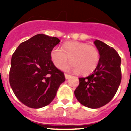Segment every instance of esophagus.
Instances as JSON below:
<instances>
[{
    "label": "esophagus",
    "mask_w": 131,
    "mask_h": 131,
    "mask_svg": "<svg viewBox=\"0 0 131 131\" xmlns=\"http://www.w3.org/2000/svg\"><path fill=\"white\" fill-rule=\"evenodd\" d=\"M64 75H65V78H66V79H68L69 77H71V75H68V74H66V73H65Z\"/></svg>",
    "instance_id": "1"
}]
</instances>
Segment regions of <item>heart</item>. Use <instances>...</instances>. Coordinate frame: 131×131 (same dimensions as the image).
Instances as JSON below:
<instances>
[{
  "instance_id": "b5f03b06",
  "label": "heart",
  "mask_w": 131,
  "mask_h": 131,
  "mask_svg": "<svg viewBox=\"0 0 131 131\" xmlns=\"http://www.w3.org/2000/svg\"><path fill=\"white\" fill-rule=\"evenodd\" d=\"M50 56L54 65L58 69L62 68L69 58L70 63L63 69L78 72L82 75L93 72L100 60V54L95 47L75 41L65 43L63 49L59 47H54Z\"/></svg>"
}]
</instances>
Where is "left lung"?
<instances>
[{
    "instance_id": "1",
    "label": "left lung",
    "mask_w": 131,
    "mask_h": 131,
    "mask_svg": "<svg viewBox=\"0 0 131 131\" xmlns=\"http://www.w3.org/2000/svg\"><path fill=\"white\" fill-rule=\"evenodd\" d=\"M94 43L100 54L99 63L91 75L79 78L74 94L82 105L96 109L107 104L116 94L121 81V60L112 47L99 40Z\"/></svg>"
}]
</instances>
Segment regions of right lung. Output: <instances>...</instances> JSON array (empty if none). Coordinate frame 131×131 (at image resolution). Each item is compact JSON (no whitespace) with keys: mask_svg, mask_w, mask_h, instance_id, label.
I'll use <instances>...</instances> for the list:
<instances>
[{"mask_svg":"<svg viewBox=\"0 0 131 131\" xmlns=\"http://www.w3.org/2000/svg\"><path fill=\"white\" fill-rule=\"evenodd\" d=\"M60 39L38 34L21 42L12 55L9 81L18 100L31 108L51 103L65 81L63 73L51 60L52 50Z\"/></svg>","mask_w":131,"mask_h":131,"instance_id":"right-lung-1","label":"right lung"}]
</instances>
